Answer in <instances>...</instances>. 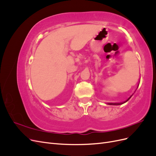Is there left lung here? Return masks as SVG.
<instances>
[{
	"mask_svg": "<svg viewBox=\"0 0 156 156\" xmlns=\"http://www.w3.org/2000/svg\"><path fill=\"white\" fill-rule=\"evenodd\" d=\"M139 84H138V86H137V88L139 87ZM132 96H133V94H132V95L128 99H127V100L125 101H124V102H121V103H107V105H122V104H123V103H126V102H127V101H128L129 99L131 98Z\"/></svg>",
	"mask_w": 156,
	"mask_h": 156,
	"instance_id": "left-lung-1",
	"label": "left lung"
}]
</instances>
